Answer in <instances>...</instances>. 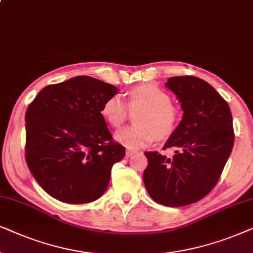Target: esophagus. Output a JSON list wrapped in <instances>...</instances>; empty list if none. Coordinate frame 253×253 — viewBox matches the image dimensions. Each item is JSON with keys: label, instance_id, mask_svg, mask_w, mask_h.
I'll return each instance as SVG.
<instances>
[{"label": "esophagus", "instance_id": "1", "mask_svg": "<svg viewBox=\"0 0 253 253\" xmlns=\"http://www.w3.org/2000/svg\"><path fill=\"white\" fill-rule=\"evenodd\" d=\"M134 154H135V150H132V149H126V156H127V157L133 156Z\"/></svg>", "mask_w": 253, "mask_h": 253}]
</instances>
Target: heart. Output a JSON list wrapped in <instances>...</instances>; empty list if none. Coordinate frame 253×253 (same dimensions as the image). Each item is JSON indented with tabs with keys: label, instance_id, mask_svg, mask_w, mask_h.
<instances>
[{
	"label": "heart",
	"instance_id": "heart-1",
	"mask_svg": "<svg viewBox=\"0 0 253 253\" xmlns=\"http://www.w3.org/2000/svg\"><path fill=\"white\" fill-rule=\"evenodd\" d=\"M137 114V125L124 127L116 133V139L129 149L146 147L153 141L166 139L176 130L179 110L171 103L169 93L154 84H141L128 92V104L120 95H113L104 102L102 116L110 125L119 127L130 116Z\"/></svg>",
	"mask_w": 253,
	"mask_h": 253
}]
</instances>
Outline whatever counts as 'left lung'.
Masks as SVG:
<instances>
[{
    "label": "left lung",
    "instance_id": "left-lung-1",
    "mask_svg": "<svg viewBox=\"0 0 253 253\" xmlns=\"http://www.w3.org/2000/svg\"><path fill=\"white\" fill-rule=\"evenodd\" d=\"M167 87L184 111L164 144L173 157L146 151L143 181L151 199L168 207L197 203L213 190L234 147L231 111L210 83L194 76L170 77Z\"/></svg>",
    "mask_w": 253,
    "mask_h": 253
}]
</instances>
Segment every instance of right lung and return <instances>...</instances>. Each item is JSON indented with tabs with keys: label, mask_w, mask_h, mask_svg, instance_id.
Listing matches in <instances>:
<instances>
[{
	"label": "right lung",
	"mask_w": 253,
	"mask_h": 253,
	"mask_svg": "<svg viewBox=\"0 0 253 253\" xmlns=\"http://www.w3.org/2000/svg\"><path fill=\"white\" fill-rule=\"evenodd\" d=\"M118 89L90 76L43 87L25 114V160L54 199L86 204L102 197L125 148L113 141L102 106Z\"/></svg>",
	"instance_id": "add662e5"
}]
</instances>
